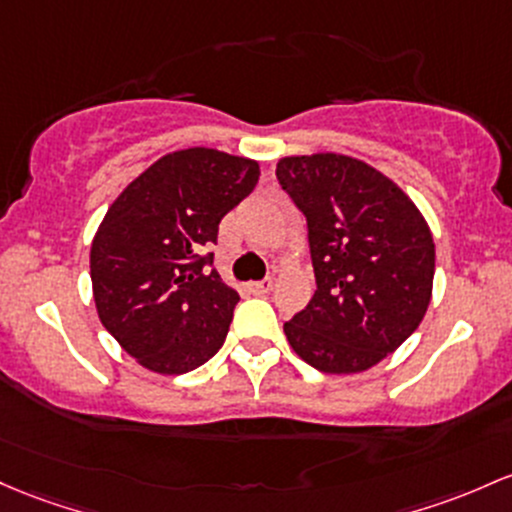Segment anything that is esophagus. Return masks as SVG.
<instances>
[{"label":"esophagus","mask_w":512,"mask_h":512,"mask_svg":"<svg viewBox=\"0 0 512 512\" xmlns=\"http://www.w3.org/2000/svg\"><path fill=\"white\" fill-rule=\"evenodd\" d=\"M272 289H274V279H272V277L262 279V282H252V284H250L252 294H260V296L269 294V291H272Z\"/></svg>","instance_id":"34e87169"}]
</instances>
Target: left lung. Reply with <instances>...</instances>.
Masks as SVG:
<instances>
[{"instance_id":"left-lung-1","label":"left lung","mask_w":512,"mask_h":512,"mask_svg":"<svg viewBox=\"0 0 512 512\" xmlns=\"http://www.w3.org/2000/svg\"><path fill=\"white\" fill-rule=\"evenodd\" d=\"M277 179L306 216L318 286L284 323L286 340L318 372H364L411 338L428 311V223L389 177L355 157H284Z\"/></svg>"}]
</instances>
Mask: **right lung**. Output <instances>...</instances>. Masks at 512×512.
I'll return each instance as SVG.
<instances>
[{"mask_svg": "<svg viewBox=\"0 0 512 512\" xmlns=\"http://www.w3.org/2000/svg\"><path fill=\"white\" fill-rule=\"evenodd\" d=\"M260 165L211 148L170 153L123 189L94 235L104 328L157 374H187L221 350L238 291L213 269L218 223L255 189Z\"/></svg>", "mask_w": 512, "mask_h": 512, "instance_id": "add662e5", "label": "right lung"}]
</instances>
